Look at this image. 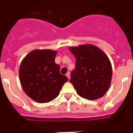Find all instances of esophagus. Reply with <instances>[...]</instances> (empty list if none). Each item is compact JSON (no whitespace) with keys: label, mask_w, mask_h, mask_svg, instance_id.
Masks as SVG:
<instances>
[{"label":"esophagus","mask_w":133,"mask_h":133,"mask_svg":"<svg viewBox=\"0 0 133 133\" xmlns=\"http://www.w3.org/2000/svg\"><path fill=\"white\" fill-rule=\"evenodd\" d=\"M66 77L68 78L69 79H70V72H68L66 74Z\"/></svg>","instance_id":"1"}]
</instances>
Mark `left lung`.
Here are the masks:
<instances>
[{"label":"left lung","mask_w":133,"mask_h":133,"mask_svg":"<svg viewBox=\"0 0 133 133\" xmlns=\"http://www.w3.org/2000/svg\"><path fill=\"white\" fill-rule=\"evenodd\" d=\"M76 58V67L70 82L78 94L89 100L102 97L109 90L112 66L109 58L99 47L92 44L69 47Z\"/></svg>","instance_id":"obj_1"}]
</instances>
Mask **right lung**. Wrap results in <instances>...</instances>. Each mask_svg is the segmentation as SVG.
Listing matches in <instances>:
<instances>
[{
	"mask_svg": "<svg viewBox=\"0 0 133 133\" xmlns=\"http://www.w3.org/2000/svg\"><path fill=\"white\" fill-rule=\"evenodd\" d=\"M57 51L35 49L22 61L19 68L20 84L26 95L37 103H47L59 94L67 77L60 73L55 62Z\"/></svg>",
	"mask_w": 133,
	"mask_h": 133,
	"instance_id": "1",
	"label": "right lung"
}]
</instances>
